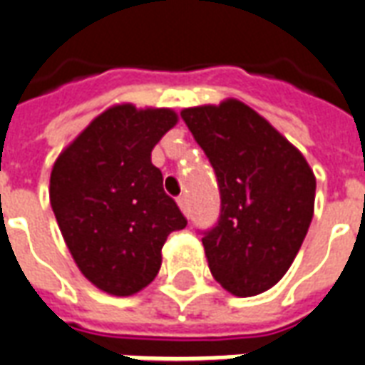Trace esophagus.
I'll list each match as a JSON object with an SVG mask.
<instances>
[{"instance_id": "1", "label": "esophagus", "mask_w": 365, "mask_h": 365, "mask_svg": "<svg viewBox=\"0 0 365 365\" xmlns=\"http://www.w3.org/2000/svg\"><path fill=\"white\" fill-rule=\"evenodd\" d=\"M178 205L183 211V215H190V201H187V195H180L178 197Z\"/></svg>"}]
</instances>
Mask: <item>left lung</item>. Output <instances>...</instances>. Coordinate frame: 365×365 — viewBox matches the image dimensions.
<instances>
[{"label":"left lung","mask_w":365,"mask_h":365,"mask_svg":"<svg viewBox=\"0 0 365 365\" xmlns=\"http://www.w3.org/2000/svg\"><path fill=\"white\" fill-rule=\"evenodd\" d=\"M182 119L211 162L221 217L205 232L209 269L237 297L282 279L313 221L317 180L305 156L238 99L197 105Z\"/></svg>","instance_id":"8db88e82"}]
</instances>
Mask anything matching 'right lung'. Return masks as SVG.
<instances>
[{"instance_id":"add662e5","label":"right lung","mask_w":365,"mask_h":365,"mask_svg":"<svg viewBox=\"0 0 365 365\" xmlns=\"http://www.w3.org/2000/svg\"><path fill=\"white\" fill-rule=\"evenodd\" d=\"M175 123L166 107L113 105L52 166L51 205L68 250L83 277L115 297L144 289L162 266L168 235L187 225L150 160Z\"/></svg>"}]
</instances>
